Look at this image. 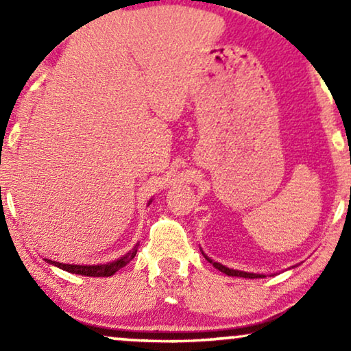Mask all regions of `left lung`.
<instances>
[{
    "label": "left lung",
    "mask_w": 351,
    "mask_h": 351,
    "mask_svg": "<svg viewBox=\"0 0 351 351\" xmlns=\"http://www.w3.org/2000/svg\"><path fill=\"white\" fill-rule=\"evenodd\" d=\"M203 256L206 257V261L213 263V265H214L215 268H217V270H220V271L225 273V275H228V276H241V278H263V276H265V275H256V273H246V271H238V270H232V268H227V267L220 265V263H217V262L210 261V258H209L208 256H206L204 252H203Z\"/></svg>",
    "instance_id": "left-lung-1"
}]
</instances>
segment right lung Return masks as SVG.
<instances>
[{
	"label": "right lung",
	"mask_w": 351,
	"mask_h": 351,
	"mask_svg": "<svg viewBox=\"0 0 351 351\" xmlns=\"http://www.w3.org/2000/svg\"><path fill=\"white\" fill-rule=\"evenodd\" d=\"M137 252V246L132 249L131 252H128L126 256H123L118 261H114L112 263H105V265H69V263H59V262H52V261H46L49 263H54L56 267L62 268V270L69 271V273H75V275H84V276H112L113 273H117L118 270H121L124 265H128L129 262L132 261L134 256Z\"/></svg>",
	"instance_id": "obj_1"
}]
</instances>
